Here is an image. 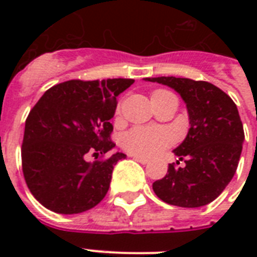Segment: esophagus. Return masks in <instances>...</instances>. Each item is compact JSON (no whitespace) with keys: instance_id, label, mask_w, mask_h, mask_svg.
Returning a JSON list of instances; mask_svg holds the SVG:
<instances>
[{"instance_id":"34e87169","label":"esophagus","mask_w":257,"mask_h":257,"mask_svg":"<svg viewBox=\"0 0 257 257\" xmlns=\"http://www.w3.org/2000/svg\"><path fill=\"white\" fill-rule=\"evenodd\" d=\"M132 157L135 159L136 161L141 163V164H148V160L145 159V157H141V156H136V155H132Z\"/></svg>"}]
</instances>
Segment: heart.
<instances>
[{
    "mask_svg": "<svg viewBox=\"0 0 257 257\" xmlns=\"http://www.w3.org/2000/svg\"><path fill=\"white\" fill-rule=\"evenodd\" d=\"M163 92L164 90H156L153 94ZM173 141L175 136L168 129L157 128V126H149V128L136 126L125 133L121 139V144L132 155L153 157L168 148Z\"/></svg>",
    "mask_w": 257,
    "mask_h": 257,
    "instance_id": "heart-1",
    "label": "heart"
}]
</instances>
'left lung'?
Listing matches in <instances>:
<instances>
[{
  "label": "left lung",
  "instance_id": "1",
  "mask_svg": "<svg viewBox=\"0 0 257 257\" xmlns=\"http://www.w3.org/2000/svg\"><path fill=\"white\" fill-rule=\"evenodd\" d=\"M144 81L167 85L187 105L189 129L173 153L183 168L168 165V173L152 185L164 203L183 208L207 205L225 189L235 175L243 149L244 131L237 106L221 89L191 78L151 77Z\"/></svg>",
  "mask_w": 257,
  "mask_h": 257
}]
</instances>
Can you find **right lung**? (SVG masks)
Returning <instances> with one entry per match:
<instances>
[{
	"label": "right lung",
	"instance_id": "add662e5",
	"mask_svg": "<svg viewBox=\"0 0 257 257\" xmlns=\"http://www.w3.org/2000/svg\"><path fill=\"white\" fill-rule=\"evenodd\" d=\"M132 78L70 80L48 89L25 122L22 172L37 201L50 211L76 215L104 199L113 167L126 155L89 161L114 148L110 139L117 97Z\"/></svg>",
	"mask_w": 257,
	"mask_h": 257
}]
</instances>
